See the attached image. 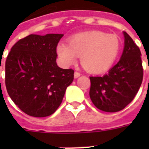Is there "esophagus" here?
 <instances>
[{
    "mask_svg": "<svg viewBox=\"0 0 149 149\" xmlns=\"http://www.w3.org/2000/svg\"><path fill=\"white\" fill-rule=\"evenodd\" d=\"M81 73H80V72H74V77L75 78H77V77H80V76H81Z\"/></svg>",
    "mask_w": 149,
    "mask_h": 149,
    "instance_id": "1",
    "label": "esophagus"
}]
</instances>
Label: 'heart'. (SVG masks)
Returning <instances> with one entry per match:
<instances>
[{
  "mask_svg": "<svg viewBox=\"0 0 149 149\" xmlns=\"http://www.w3.org/2000/svg\"><path fill=\"white\" fill-rule=\"evenodd\" d=\"M120 42L116 35L92 30L69 37L68 44L59 43L56 53L65 66L76 64L81 56V65L92 73L108 71L119 55Z\"/></svg>",
  "mask_w": 149,
  "mask_h": 149,
  "instance_id": "obj_1",
  "label": "heart"
}]
</instances>
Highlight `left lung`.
<instances>
[{
	"mask_svg": "<svg viewBox=\"0 0 149 149\" xmlns=\"http://www.w3.org/2000/svg\"><path fill=\"white\" fill-rule=\"evenodd\" d=\"M125 48L118 63L103 77H90L89 96L98 109L116 112L131 103L143 81L141 52L126 32Z\"/></svg>",
	"mask_w": 149,
	"mask_h": 149,
	"instance_id": "obj_1",
	"label": "left lung"
}]
</instances>
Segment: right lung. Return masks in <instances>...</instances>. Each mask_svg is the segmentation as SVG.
Wrapping results in <instances>:
<instances>
[{
	"label": "right lung",
	"mask_w": 149,
	"mask_h": 149,
	"mask_svg": "<svg viewBox=\"0 0 149 149\" xmlns=\"http://www.w3.org/2000/svg\"><path fill=\"white\" fill-rule=\"evenodd\" d=\"M63 34H31L12 47L5 61V86L17 106L27 115H52L73 81L74 70L56 65V46Z\"/></svg>",
	"instance_id": "obj_1"
}]
</instances>
